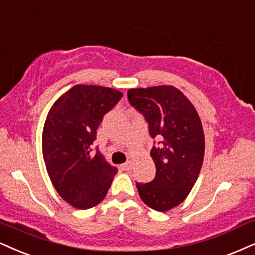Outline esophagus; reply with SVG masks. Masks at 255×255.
<instances>
[{
  "label": "esophagus",
  "instance_id": "1",
  "mask_svg": "<svg viewBox=\"0 0 255 255\" xmlns=\"http://www.w3.org/2000/svg\"><path fill=\"white\" fill-rule=\"evenodd\" d=\"M131 168H132V164H131V162H127V163H124V164L122 165V169H123V170H125V171L131 170Z\"/></svg>",
  "mask_w": 255,
  "mask_h": 255
}]
</instances>
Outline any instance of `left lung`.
<instances>
[{
  "instance_id": "8db88e82",
  "label": "left lung",
  "mask_w": 255,
  "mask_h": 255,
  "mask_svg": "<svg viewBox=\"0 0 255 255\" xmlns=\"http://www.w3.org/2000/svg\"><path fill=\"white\" fill-rule=\"evenodd\" d=\"M130 105L147 123L150 137L159 139L150 151L155 178L136 183L140 199L157 212L184 201L199 177L204 156V134L196 110L174 86L128 91Z\"/></svg>"
}]
</instances>
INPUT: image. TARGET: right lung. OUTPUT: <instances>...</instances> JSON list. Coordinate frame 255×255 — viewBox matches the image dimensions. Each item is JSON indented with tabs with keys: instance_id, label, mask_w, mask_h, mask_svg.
Here are the masks:
<instances>
[{
	"instance_id": "1",
	"label": "right lung",
	"mask_w": 255,
	"mask_h": 255,
	"mask_svg": "<svg viewBox=\"0 0 255 255\" xmlns=\"http://www.w3.org/2000/svg\"><path fill=\"white\" fill-rule=\"evenodd\" d=\"M117 90L77 85L61 96L47 116L42 153L59 195L78 209H89L105 199L118 172L93 143L104 116L122 99Z\"/></svg>"
}]
</instances>
